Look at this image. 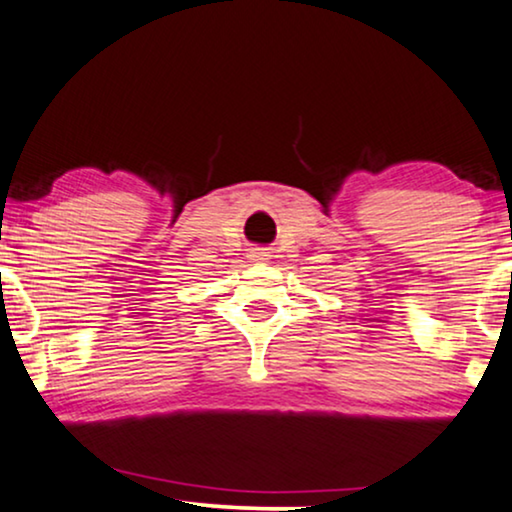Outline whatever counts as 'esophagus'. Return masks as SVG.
I'll list each match as a JSON object with an SVG mask.
<instances>
[{
	"label": "esophagus",
	"instance_id": "34e87169",
	"mask_svg": "<svg viewBox=\"0 0 512 512\" xmlns=\"http://www.w3.org/2000/svg\"><path fill=\"white\" fill-rule=\"evenodd\" d=\"M252 260H269V252L267 250H262V248H255L252 250Z\"/></svg>",
	"mask_w": 512,
	"mask_h": 512
}]
</instances>
